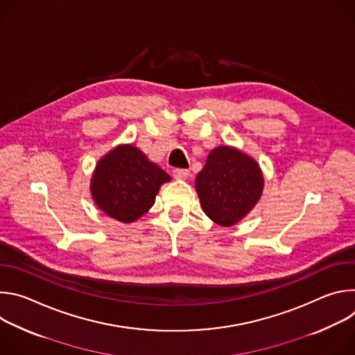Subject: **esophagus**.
<instances>
[{"label":"esophagus","mask_w":355,"mask_h":355,"mask_svg":"<svg viewBox=\"0 0 355 355\" xmlns=\"http://www.w3.org/2000/svg\"><path fill=\"white\" fill-rule=\"evenodd\" d=\"M173 175L177 180H184V178H187L189 175V170H187V168H174L173 170Z\"/></svg>","instance_id":"1"}]
</instances>
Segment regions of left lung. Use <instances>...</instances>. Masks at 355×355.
<instances>
[{"label":"left lung","mask_w":355,"mask_h":355,"mask_svg":"<svg viewBox=\"0 0 355 355\" xmlns=\"http://www.w3.org/2000/svg\"><path fill=\"white\" fill-rule=\"evenodd\" d=\"M204 212L220 226H233L257 205L264 188L259 163L236 147L214 148L195 178Z\"/></svg>","instance_id":"8db88e82"}]
</instances>
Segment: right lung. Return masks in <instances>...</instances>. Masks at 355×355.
I'll return each mask as SVG.
<instances>
[{
  "instance_id": "right-lung-1",
  "label": "right lung",
  "mask_w": 355,
  "mask_h": 355,
  "mask_svg": "<svg viewBox=\"0 0 355 355\" xmlns=\"http://www.w3.org/2000/svg\"><path fill=\"white\" fill-rule=\"evenodd\" d=\"M170 180L141 150L121 144L98 162L89 189L95 205L105 215L132 223L153 207L160 187Z\"/></svg>"
}]
</instances>
